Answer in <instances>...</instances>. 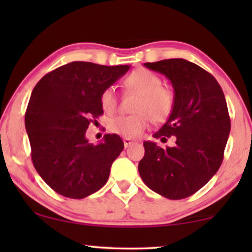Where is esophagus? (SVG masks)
<instances>
[{
    "label": "esophagus",
    "mask_w": 252,
    "mask_h": 252,
    "mask_svg": "<svg viewBox=\"0 0 252 252\" xmlns=\"http://www.w3.org/2000/svg\"><path fill=\"white\" fill-rule=\"evenodd\" d=\"M135 141L132 140V139H128V137H124V146L125 148H128L130 144H133Z\"/></svg>",
    "instance_id": "esophagus-1"
}]
</instances>
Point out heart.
I'll list each match as a JSON object with an SVG mask.
<instances>
[{"instance_id": "b5f03b06", "label": "heart", "mask_w": 252, "mask_h": 252, "mask_svg": "<svg viewBox=\"0 0 252 252\" xmlns=\"http://www.w3.org/2000/svg\"><path fill=\"white\" fill-rule=\"evenodd\" d=\"M127 87L140 93L137 101L136 115H119L109 120L108 127L112 133L125 137L139 136L148 128L151 119L164 122L170 117L174 106V94L170 89L163 87L159 75L148 68H137L126 79ZM101 105L105 112H112L117 108V95L113 87L103 91Z\"/></svg>"}]
</instances>
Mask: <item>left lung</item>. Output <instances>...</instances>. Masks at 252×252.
Instances as JSON below:
<instances>
[{"instance_id":"1","label":"left lung","mask_w":252,"mask_h":252,"mask_svg":"<svg viewBox=\"0 0 252 252\" xmlns=\"http://www.w3.org/2000/svg\"><path fill=\"white\" fill-rule=\"evenodd\" d=\"M174 89V106L154 137L175 136L166 149L146 141L139 173L144 184L170 199L189 197L208 184L222 163L230 132L225 95L215 77L182 58L144 63Z\"/></svg>"}]
</instances>
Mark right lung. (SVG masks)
<instances>
[{
  "label": "right lung",
  "mask_w": 252,
  "mask_h": 252,
  "mask_svg": "<svg viewBox=\"0 0 252 252\" xmlns=\"http://www.w3.org/2000/svg\"><path fill=\"white\" fill-rule=\"evenodd\" d=\"M72 62L37 82L25 113L34 167L51 189L68 198H85L106 184L110 168L124 149L117 134L94 144L89 124L103 113L101 95L129 70Z\"/></svg>",
  "instance_id": "1"
}]
</instances>
